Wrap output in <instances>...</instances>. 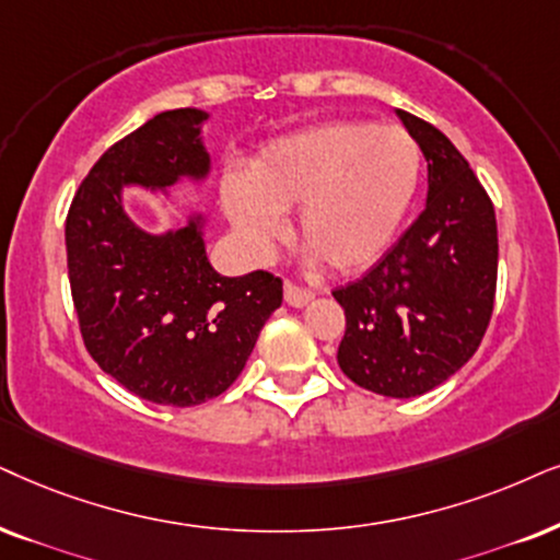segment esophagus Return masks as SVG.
I'll use <instances>...</instances> for the list:
<instances>
[{"mask_svg": "<svg viewBox=\"0 0 560 560\" xmlns=\"http://www.w3.org/2000/svg\"><path fill=\"white\" fill-rule=\"evenodd\" d=\"M284 300H287V304H292V307H304V304H310L315 300V294L310 292V289H302V287L292 284V281H287Z\"/></svg>", "mask_w": 560, "mask_h": 560, "instance_id": "1", "label": "esophagus"}]
</instances>
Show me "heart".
Listing matches in <instances>:
<instances>
[{
	"instance_id": "heart-1",
	"label": "heart",
	"mask_w": 560,
	"mask_h": 560,
	"mask_svg": "<svg viewBox=\"0 0 560 560\" xmlns=\"http://www.w3.org/2000/svg\"><path fill=\"white\" fill-rule=\"evenodd\" d=\"M423 173V152L402 126L336 121L271 141L247 178L228 175L222 207L240 243L266 258L296 209V237L338 273L362 271L398 235Z\"/></svg>"
}]
</instances>
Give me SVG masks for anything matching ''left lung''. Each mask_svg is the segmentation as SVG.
<instances>
[{"label":"left lung","instance_id":"obj_1","mask_svg":"<svg viewBox=\"0 0 560 560\" xmlns=\"http://www.w3.org/2000/svg\"><path fill=\"white\" fill-rule=\"evenodd\" d=\"M429 167L427 209L362 279L332 292L346 313L338 366L364 390L416 398L463 370L493 313V203L455 144L395 110Z\"/></svg>","mask_w":560,"mask_h":560}]
</instances>
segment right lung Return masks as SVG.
I'll list each match as a JSON object with an SVG mask.
<instances>
[{
	"label": "right lung",
	"instance_id": "right-lung-1",
	"mask_svg": "<svg viewBox=\"0 0 560 560\" xmlns=\"http://www.w3.org/2000/svg\"><path fill=\"white\" fill-rule=\"evenodd\" d=\"M207 110H165L113 144L77 190L67 217L69 284L90 357L126 390L190 408L222 395L281 307V279L222 276L207 256V217L150 232L126 211L124 190L170 198L203 183L211 154Z\"/></svg>",
	"mask_w": 560,
	"mask_h": 560
}]
</instances>
